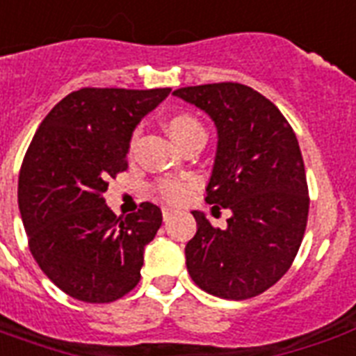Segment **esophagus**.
<instances>
[{"mask_svg":"<svg viewBox=\"0 0 356 356\" xmlns=\"http://www.w3.org/2000/svg\"><path fill=\"white\" fill-rule=\"evenodd\" d=\"M173 214H175V211H173V209H162V218H164V222L172 220Z\"/></svg>","mask_w":356,"mask_h":356,"instance_id":"34e87169","label":"esophagus"}]
</instances>
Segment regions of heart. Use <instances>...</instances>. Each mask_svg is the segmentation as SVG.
<instances>
[{
  "label": "heart",
  "mask_w": 356,
  "mask_h": 356,
  "mask_svg": "<svg viewBox=\"0 0 356 356\" xmlns=\"http://www.w3.org/2000/svg\"><path fill=\"white\" fill-rule=\"evenodd\" d=\"M166 129L168 133L172 134V138L177 142L181 147H184L186 144H190L192 140L195 138H205V127L200 120L195 118L194 114L188 113H177L172 114L170 118L166 120ZM140 138V129H136L131 136V151H134L136 144H138ZM192 183L190 181H177V179H164V181H159L156 183V192L161 195L162 200L172 201V203H177L188 194Z\"/></svg>",
  "instance_id": "heart-1"
}]
</instances>
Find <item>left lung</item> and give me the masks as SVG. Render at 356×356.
<instances>
[{"mask_svg":"<svg viewBox=\"0 0 356 356\" xmlns=\"http://www.w3.org/2000/svg\"><path fill=\"white\" fill-rule=\"evenodd\" d=\"M173 96L216 125L205 201L231 211L227 229L192 212L197 233L184 248L190 277L216 298H254L286 273L307 229L309 186L296 133L270 99L240 83L184 86Z\"/></svg>","mask_w":356,"mask_h":356,"instance_id":"1","label":"left lung"}]
</instances>
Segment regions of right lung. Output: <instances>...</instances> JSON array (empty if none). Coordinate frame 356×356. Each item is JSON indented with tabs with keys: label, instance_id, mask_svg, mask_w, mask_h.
<instances>
[{
	"label": "right lung",
	"instance_id": "1",
	"mask_svg": "<svg viewBox=\"0 0 356 356\" xmlns=\"http://www.w3.org/2000/svg\"><path fill=\"white\" fill-rule=\"evenodd\" d=\"M170 92L81 88L49 111L31 140L18 177L29 249L49 281L79 301L113 303L138 284L162 212L145 201L116 218L103 192L127 170L134 127Z\"/></svg>",
	"mask_w": 356,
	"mask_h": 356
}]
</instances>
